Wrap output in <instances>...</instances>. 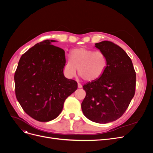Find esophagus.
<instances>
[{"label":"esophagus","instance_id":"1","mask_svg":"<svg viewBox=\"0 0 153 153\" xmlns=\"http://www.w3.org/2000/svg\"><path fill=\"white\" fill-rule=\"evenodd\" d=\"M78 88H82V85L80 84V83H78Z\"/></svg>","mask_w":153,"mask_h":153}]
</instances>
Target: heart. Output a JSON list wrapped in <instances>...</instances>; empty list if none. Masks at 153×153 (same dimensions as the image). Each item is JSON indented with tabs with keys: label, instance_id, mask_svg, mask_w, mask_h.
<instances>
[{
	"label": "heart",
	"instance_id": "b5f03b06",
	"mask_svg": "<svg viewBox=\"0 0 153 153\" xmlns=\"http://www.w3.org/2000/svg\"><path fill=\"white\" fill-rule=\"evenodd\" d=\"M108 65L106 55L101 51H94L85 48H79L71 52V59L66 61L64 73L68 78L78 73L86 82H94L103 75Z\"/></svg>",
	"mask_w": 153,
	"mask_h": 153
}]
</instances>
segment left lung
<instances>
[{
    "mask_svg": "<svg viewBox=\"0 0 153 153\" xmlns=\"http://www.w3.org/2000/svg\"><path fill=\"white\" fill-rule=\"evenodd\" d=\"M95 47L105 53L108 65L98 80L83 86L86 95L82 103L85 116L105 124L121 117L135 93L136 73L125 51L112 41H103Z\"/></svg>",
    "mask_w": 153,
    "mask_h": 153,
    "instance_id": "8db88e82",
    "label": "left lung"
}]
</instances>
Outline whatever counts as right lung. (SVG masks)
Segmentation results:
<instances>
[{
	"label": "right lung",
	"mask_w": 153,
	"mask_h": 153,
	"mask_svg": "<svg viewBox=\"0 0 153 153\" xmlns=\"http://www.w3.org/2000/svg\"><path fill=\"white\" fill-rule=\"evenodd\" d=\"M55 41H41L23 54L14 77L18 102L27 114L40 122L56 118L78 87L75 80L64 76L65 52L51 45Z\"/></svg>",
	"instance_id": "add662e5"
}]
</instances>
